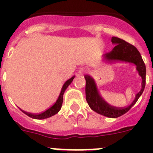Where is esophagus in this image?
<instances>
[{"label":"esophagus","mask_w":153,"mask_h":153,"mask_svg":"<svg viewBox=\"0 0 153 153\" xmlns=\"http://www.w3.org/2000/svg\"><path fill=\"white\" fill-rule=\"evenodd\" d=\"M86 70L85 68H81L80 70H79V74H84V73H86Z\"/></svg>","instance_id":"obj_1"}]
</instances>
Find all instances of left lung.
Returning a JSON list of instances; mask_svg holds the SVG:
<instances>
[{"instance_id": "1", "label": "left lung", "mask_w": 153, "mask_h": 153, "mask_svg": "<svg viewBox=\"0 0 153 153\" xmlns=\"http://www.w3.org/2000/svg\"><path fill=\"white\" fill-rule=\"evenodd\" d=\"M112 43L116 44L113 51L104 55L105 59L109 61L112 60H120L128 63H134L136 66V70L142 77V89L136 95L134 100L126 107H115L108 104L99 94L96 83L93 78L90 76H85L86 79V100L90 107L93 111L99 114L109 117V118H117V117L125 114L129 111L132 106L137 102L146 86V69L145 63L143 62L140 52L136 47L132 44L126 42L125 40L118 37H112Z\"/></svg>"}]
</instances>
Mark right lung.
Wrapping results in <instances>:
<instances>
[{
  "label": "right lung",
  "instance_id": "right-lung-1",
  "mask_svg": "<svg viewBox=\"0 0 153 153\" xmlns=\"http://www.w3.org/2000/svg\"><path fill=\"white\" fill-rule=\"evenodd\" d=\"M75 76H73L71 77L70 79H69L68 80H67L65 82V83L63 84V87H62V90L61 92L60 93V96L58 97L57 100L56 102H55L52 106L49 108V109H47L46 111L43 112L41 113H39V114H33V113H27L25 111H23L24 113H25L26 115H27L28 117H31V118L33 119H36V120H43V119H47V118H49V117H52L53 115L56 114L58 112L60 111V109H61V106H62V104H63V93H64L65 90H67V88L68 87L70 83H72L73 79H74Z\"/></svg>",
  "mask_w": 153,
  "mask_h": 153
}]
</instances>
